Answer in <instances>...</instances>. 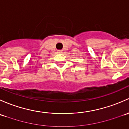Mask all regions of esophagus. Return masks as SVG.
I'll return each mask as SVG.
<instances>
[{
  "instance_id": "esophagus-1",
  "label": "esophagus",
  "mask_w": 129,
  "mask_h": 129,
  "mask_svg": "<svg viewBox=\"0 0 129 129\" xmlns=\"http://www.w3.org/2000/svg\"><path fill=\"white\" fill-rule=\"evenodd\" d=\"M57 52H58V53H62V50H58Z\"/></svg>"
}]
</instances>
